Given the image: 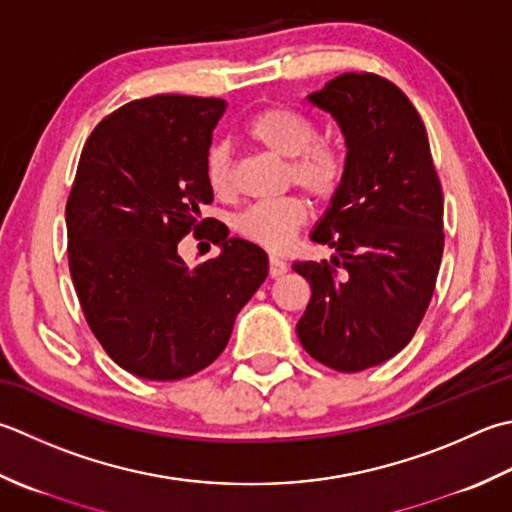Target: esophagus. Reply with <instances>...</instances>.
<instances>
[{"instance_id":"1","label":"esophagus","mask_w":512,"mask_h":512,"mask_svg":"<svg viewBox=\"0 0 512 512\" xmlns=\"http://www.w3.org/2000/svg\"><path fill=\"white\" fill-rule=\"evenodd\" d=\"M268 270H270V277H282L288 270V264L279 255H270L268 257Z\"/></svg>"}]
</instances>
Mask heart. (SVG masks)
I'll return each instance as SVG.
<instances>
[{"instance_id": "heart-1", "label": "heart", "mask_w": 512, "mask_h": 512, "mask_svg": "<svg viewBox=\"0 0 512 512\" xmlns=\"http://www.w3.org/2000/svg\"><path fill=\"white\" fill-rule=\"evenodd\" d=\"M246 135L270 153L288 159L293 182L310 197L326 202L344 182V155L335 146L315 142L313 119L288 106H270L248 119ZM206 179L215 193L230 186V150L217 144L206 155ZM306 204L299 197L270 199L246 208L237 217V230L266 248L282 250L295 230L306 222Z\"/></svg>"}]
</instances>
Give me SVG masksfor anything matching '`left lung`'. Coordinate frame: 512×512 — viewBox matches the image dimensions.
Returning <instances> with one entry per match:
<instances>
[{
	"mask_svg": "<svg viewBox=\"0 0 512 512\" xmlns=\"http://www.w3.org/2000/svg\"><path fill=\"white\" fill-rule=\"evenodd\" d=\"M306 102L342 130L346 170L310 230L337 255L293 264L313 290L297 337L317 362L357 373L397 355L422 322L444 253L442 186L422 117L388 79L344 73Z\"/></svg>",
	"mask_w": 512,
	"mask_h": 512,
	"instance_id": "8db88e82",
	"label": "left lung"
}]
</instances>
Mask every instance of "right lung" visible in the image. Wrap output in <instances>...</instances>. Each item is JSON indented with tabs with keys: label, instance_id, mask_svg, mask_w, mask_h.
I'll return each instance as SVG.
<instances>
[{
	"label": "right lung",
	"instance_id": "add662e5",
	"mask_svg": "<svg viewBox=\"0 0 512 512\" xmlns=\"http://www.w3.org/2000/svg\"><path fill=\"white\" fill-rule=\"evenodd\" d=\"M224 99H135L90 133L66 204L68 264L86 322L117 366L153 382L199 373L222 355L268 257L215 219L206 155ZM206 235L220 255L188 269L178 239Z\"/></svg>",
	"mask_w": 512,
	"mask_h": 512
}]
</instances>
